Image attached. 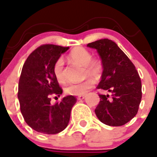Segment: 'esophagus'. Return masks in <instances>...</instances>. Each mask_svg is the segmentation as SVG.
Wrapping results in <instances>:
<instances>
[{
	"label": "esophagus",
	"instance_id": "1",
	"mask_svg": "<svg viewBox=\"0 0 157 157\" xmlns=\"http://www.w3.org/2000/svg\"><path fill=\"white\" fill-rule=\"evenodd\" d=\"M84 98H85V95H81V96L77 97V99H78V100H83Z\"/></svg>",
	"mask_w": 157,
	"mask_h": 157
}]
</instances>
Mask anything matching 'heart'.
<instances>
[{
  "label": "heart",
  "mask_w": 157,
  "mask_h": 157,
  "mask_svg": "<svg viewBox=\"0 0 157 157\" xmlns=\"http://www.w3.org/2000/svg\"><path fill=\"white\" fill-rule=\"evenodd\" d=\"M68 59L72 62L77 63L84 66L85 76H91L95 78H100L103 72L102 61L99 59H93V55L90 51L81 47L75 48L69 52L67 56ZM63 61L61 58L58 59L53 66V73L59 82L64 81L63 75ZM94 86V81L93 79H87L80 83L68 84L64 89V91L68 95L81 96Z\"/></svg>",
  "instance_id": "obj_1"
}]
</instances>
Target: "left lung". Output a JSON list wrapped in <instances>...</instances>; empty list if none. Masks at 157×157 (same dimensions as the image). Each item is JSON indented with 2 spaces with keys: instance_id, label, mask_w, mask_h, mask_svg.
Segmentation results:
<instances>
[{
  "instance_id": "8db88e82",
  "label": "left lung",
  "mask_w": 157,
  "mask_h": 157,
  "mask_svg": "<svg viewBox=\"0 0 157 157\" xmlns=\"http://www.w3.org/2000/svg\"><path fill=\"white\" fill-rule=\"evenodd\" d=\"M87 46L98 50L103 63L98 89L111 93V96L99 94L100 101L95 114L104 124L123 126L132 120L139 110L142 98L140 75L134 63L114 41L103 39Z\"/></svg>"
}]
</instances>
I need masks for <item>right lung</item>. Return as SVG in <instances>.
<instances>
[{
  "instance_id": "1",
  "label": "right lung",
  "mask_w": 157,
  "mask_h": 157,
  "mask_svg": "<svg viewBox=\"0 0 157 157\" xmlns=\"http://www.w3.org/2000/svg\"><path fill=\"white\" fill-rule=\"evenodd\" d=\"M68 48L54 44L39 46L22 67L17 93L20 109L25 123L40 133L54 135L65 129L76 102L71 95L60 102L51 104L52 96L59 97L63 93L53 73V66Z\"/></svg>"
}]
</instances>
